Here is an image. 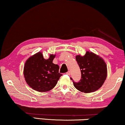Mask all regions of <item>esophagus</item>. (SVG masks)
<instances>
[{"mask_svg": "<svg viewBox=\"0 0 125 125\" xmlns=\"http://www.w3.org/2000/svg\"><path fill=\"white\" fill-rule=\"evenodd\" d=\"M66 74L69 75H70V71H68Z\"/></svg>", "mask_w": 125, "mask_h": 125, "instance_id": "obj_1", "label": "esophagus"}]
</instances>
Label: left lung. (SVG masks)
Segmentation results:
<instances>
[{
  "label": "left lung",
  "mask_w": 125,
  "mask_h": 125,
  "mask_svg": "<svg viewBox=\"0 0 125 125\" xmlns=\"http://www.w3.org/2000/svg\"><path fill=\"white\" fill-rule=\"evenodd\" d=\"M76 61L81 72L79 82L73 81L75 87L84 93H93L103 86L107 76V66L104 60L92 52L87 51L84 56L77 55Z\"/></svg>",
  "instance_id": "left-lung-1"
}]
</instances>
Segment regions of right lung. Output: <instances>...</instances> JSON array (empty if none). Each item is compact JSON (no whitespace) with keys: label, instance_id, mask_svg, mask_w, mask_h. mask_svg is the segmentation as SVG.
I'll use <instances>...</instances> for the list:
<instances>
[{"label":"right lung","instance_id":"add662e5","mask_svg":"<svg viewBox=\"0 0 125 125\" xmlns=\"http://www.w3.org/2000/svg\"><path fill=\"white\" fill-rule=\"evenodd\" d=\"M55 55L45 59L41 52L30 56L25 62L23 75L27 84L38 92H47L57 84L62 74L59 73L58 65L53 64Z\"/></svg>","mask_w":125,"mask_h":125}]
</instances>
